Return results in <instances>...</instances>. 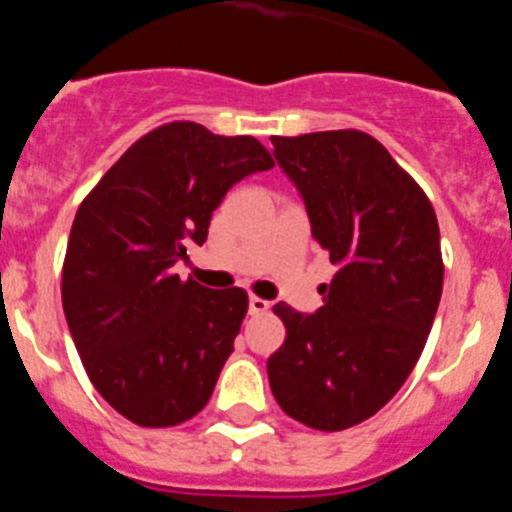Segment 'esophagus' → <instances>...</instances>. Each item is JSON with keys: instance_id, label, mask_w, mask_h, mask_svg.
<instances>
[{"instance_id": "obj_1", "label": "esophagus", "mask_w": 512, "mask_h": 512, "mask_svg": "<svg viewBox=\"0 0 512 512\" xmlns=\"http://www.w3.org/2000/svg\"><path fill=\"white\" fill-rule=\"evenodd\" d=\"M266 310H269V302L261 300V297H256V295H251V300H248V312H251V315H264Z\"/></svg>"}]
</instances>
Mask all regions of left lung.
I'll list each match as a JSON object with an SVG mask.
<instances>
[{
	"instance_id": "8db88e82",
	"label": "left lung",
	"mask_w": 512,
	"mask_h": 512,
	"mask_svg": "<svg viewBox=\"0 0 512 512\" xmlns=\"http://www.w3.org/2000/svg\"><path fill=\"white\" fill-rule=\"evenodd\" d=\"M271 143L305 200L312 238L338 266L315 315L274 305L287 338L266 361L271 392L307 428L346 431L379 413L423 354L443 289L436 210L369 133Z\"/></svg>"
}]
</instances>
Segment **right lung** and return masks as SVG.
<instances>
[{"mask_svg": "<svg viewBox=\"0 0 512 512\" xmlns=\"http://www.w3.org/2000/svg\"><path fill=\"white\" fill-rule=\"evenodd\" d=\"M274 166L253 135L197 122L153 128L84 197L71 225L61 300L94 390L143 428H171L210 400L248 312L246 289L179 279L228 189Z\"/></svg>", "mask_w": 512, "mask_h": 512, "instance_id": "add662e5", "label": "right lung"}]
</instances>
